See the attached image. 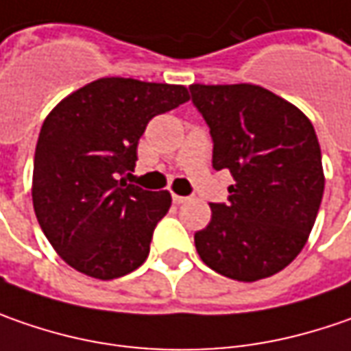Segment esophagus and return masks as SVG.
Returning <instances> with one entry per match:
<instances>
[{"mask_svg": "<svg viewBox=\"0 0 351 351\" xmlns=\"http://www.w3.org/2000/svg\"><path fill=\"white\" fill-rule=\"evenodd\" d=\"M191 200V196H180V194H173V202L175 204H184V202H189Z\"/></svg>", "mask_w": 351, "mask_h": 351, "instance_id": "obj_1", "label": "esophagus"}]
</instances>
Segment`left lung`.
<instances>
[{"mask_svg": "<svg viewBox=\"0 0 351 351\" xmlns=\"http://www.w3.org/2000/svg\"><path fill=\"white\" fill-rule=\"evenodd\" d=\"M191 98L212 135V167L236 184L228 202L194 234L200 259L236 281L253 282L289 265L304 247L324 194L313 123L261 86L192 84Z\"/></svg>", "mask_w": 351, "mask_h": 351, "instance_id": "left-lung-1", "label": "left lung"}]
</instances>
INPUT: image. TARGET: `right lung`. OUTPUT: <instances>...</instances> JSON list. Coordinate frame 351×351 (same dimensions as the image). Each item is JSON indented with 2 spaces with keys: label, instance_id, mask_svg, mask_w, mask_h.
Here are the masks:
<instances>
[{
  "label": "right lung",
  "instance_id": "obj_1",
  "mask_svg": "<svg viewBox=\"0 0 351 351\" xmlns=\"http://www.w3.org/2000/svg\"><path fill=\"white\" fill-rule=\"evenodd\" d=\"M184 101V86L99 78L47 115L35 149L33 208L54 252L76 271L110 281L145 263L173 200L123 175L135 167L147 123Z\"/></svg>",
  "mask_w": 351,
  "mask_h": 351
}]
</instances>
